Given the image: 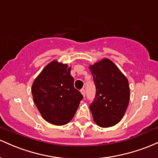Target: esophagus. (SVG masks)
Listing matches in <instances>:
<instances>
[{"mask_svg": "<svg viewBox=\"0 0 158 158\" xmlns=\"http://www.w3.org/2000/svg\"><path fill=\"white\" fill-rule=\"evenodd\" d=\"M81 93L83 95V96L84 97L85 96V94H86V93H85V89H81Z\"/></svg>", "mask_w": 158, "mask_h": 158, "instance_id": "34e87169", "label": "esophagus"}]
</instances>
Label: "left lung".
I'll return each mask as SVG.
<instances>
[{"instance_id": "8db88e82", "label": "left lung", "mask_w": 158, "mask_h": 158, "mask_svg": "<svg viewBox=\"0 0 158 158\" xmlns=\"http://www.w3.org/2000/svg\"><path fill=\"white\" fill-rule=\"evenodd\" d=\"M89 68L96 87L95 98L89 105L93 119L102 127H112L121 121L128 106V81L107 58Z\"/></svg>"}]
</instances>
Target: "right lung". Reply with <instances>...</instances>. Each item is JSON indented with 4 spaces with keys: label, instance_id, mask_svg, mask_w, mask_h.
Here are the masks:
<instances>
[{
    "label": "right lung",
    "instance_id": "1",
    "mask_svg": "<svg viewBox=\"0 0 158 158\" xmlns=\"http://www.w3.org/2000/svg\"><path fill=\"white\" fill-rule=\"evenodd\" d=\"M71 67L54 60L37 76L32 85L33 101L42 118L64 125L74 117L83 95L74 86Z\"/></svg>",
    "mask_w": 158,
    "mask_h": 158
}]
</instances>
